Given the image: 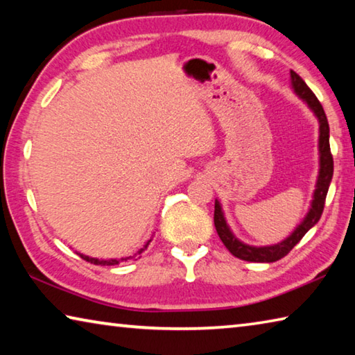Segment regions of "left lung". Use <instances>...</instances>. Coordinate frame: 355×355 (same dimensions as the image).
Here are the masks:
<instances>
[{"label": "left lung", "instance_id": "8db88e82", "mask_svg": "<svg viewBox=\"0 0 355 355\" xmlns=\"http://www.w3.org/2000/svg\"><path fill=\"white\" fill-rule=\"evenodd\" d=\"M291 86L293 91L296 92L299 98H302L309 107L313 111L315 116L320 122V173H318V182L316 189L313 192V200H311V207L309 209L307 216L304 220L296 227L290 236L284 239L282 243L272 244V245H263V248H255V245L244 244L243 241L233 235L230 227H228L227 220L224 218V211H222L220 203L214 202V227L216 232L220 238V241L224 243L225 248L230 250L232 255L236 258H241L245 261H255V263H272L277 261L280 258H284L288 252H290L294 245H296L300 239L304 238L311 227L316 225V222L320 220L324 203H326V196L329 191L330 182H332L334 175V158L330 153L329 146V122L324 112L320 100L316 98V95L310 91V87L304 83L296 71L291 70Z\"/></svg>", "mask_w": 355, "mask_h": 355}]
</instances>
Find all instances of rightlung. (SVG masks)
Masks as SVG:
<instances>
[{
    "label": "right lung",
    "instance_id": "add662e5",
    "mask_svg": "<svg viewBox=\"0 0 355 355\" xmlns=\"http://www.w3.org/2000/svg\"><path fill=\"white\" fill-rule=\"evenodd\" d=\"M150 241H152V239H148L147 241V244L144 245V248L137 252V254H135L133 257H125V258H120V260H116V258H112V260H98V258H92V257H87V255H83V254H78L80 255L83 260H86V261H89V263H94V264H100V266H112V264H119L120 261H128V260H133V258H136V257H139L144 250H146L147 248H148V244H150Z\"/></svg>",
    "mask_w": 355,
    "mask_h": 355
}]
</instances>
